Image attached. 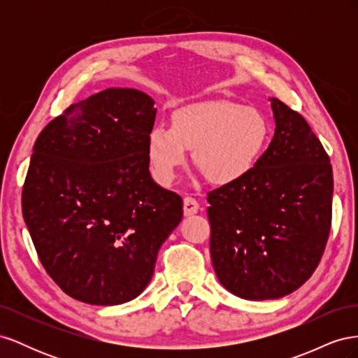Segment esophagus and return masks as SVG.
I'll list each match as a JSON object with an SVG mask.
<instances>
[{"label": "esophagus", "mask_w": 358, "mask_h": 358, "mask_svg": "<svg viewBox=\"0 0 358 358\" xmlns=\"http://www.w3.org/2000/svg\"><path fill=\"white\" fill-rule=\"evenodd\" d=\"M197 212H199V201L196 199L192 197L183 199V213H185V216H191Z\"/></svg>", "instance_id": "esophagus-1"}]
</instances>
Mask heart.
<instances>
[{"label": "heart", "instance_id": "1", "mask_svg": "<svg viewBox=\"0 0 358 358\" xmlns=\"http://www.w3.org/2000/svg\"><path fill=\"white\" fill-rule=\"evenodd\" d=\"M270 137L266 116L255 107L227 100L200 101L171 116V127L155 125L148 134L146 154L152 176L170 185L187 161V149L210 182H239L264 154Z\"/></svg>", "mask_w": 358, "mask_h": 358}]
</instances>
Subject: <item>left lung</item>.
<instances>
[{"label": "left lung", "mask_w": 358, "mask_h": 358, "mask_svg": "<svg viewBox=\"0 0 358 358\" xmlns=\"http://www.w3.org/2000/svg\"><path fill=\"white\" fill-rule=\"evenodd\" d=\"M275 136L255 169L208 194L210 257L225 289L272 300L315 272L331 225L333 170L300 113L270 99Z\"/></svg>", "instance_id": "1"}]
</instances>
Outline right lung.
Masks as SVG:
<instances>
[{
	"label": "right lung",
	"instance_id": "right-lung-1",
	"mask_svg": "<svg viewBox=\"0 0 358 358\" xmlns=\"http://www.w3.org/2000/svg\"><path fill=\"white\" fill-rule=\"evenodd\" d=\"M154 104L138 90L109 88L71 104L36 140L24 220L48 275L76 300L136 299L182 221V197L149 171Z\"/></svg>",
	"mask_w": 358,
	"mask_h": 358
}]
</instances>
